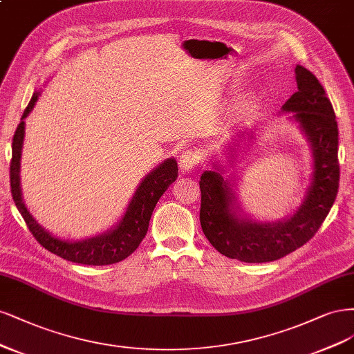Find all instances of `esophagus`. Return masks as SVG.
<instances>
[{"instance_id": "1", "label": "esophagus", "mask_w": 354, "mask_h": 354, "mask_svg": "<svg viewBox=\"0 0 354 354\" xmlns=\"http://www.w3.org/2000/svg\"><path fill=\"white\" fill-rule=\"evenodd\" d=\"M201 162V156L197 151H192V150H187L180 154L179 158V165L184 170H189L192 167L198 166Z\"/></svg>"}]
</instances>
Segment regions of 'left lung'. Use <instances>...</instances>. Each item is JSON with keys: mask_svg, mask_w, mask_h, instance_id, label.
Instances as JSON below:
<instances>
[{"mask_svg": "<svg viewBox=\"0 0 354 354\" xmlns=\"http://www.w3.org/2000/svg\"><path fill=\"white\" fill-rule=\"evenodd\" d=\"M299 91L283 104L294 111L313 148V182L301 207L292 218L278 223L239 221L231 213L232 191L218 172H204L200 179L201 230L209 243L230 259L245 263L278 260L315 236L335 201L339 184L338 124L333 104L316 76L295 67Z\"/></svg>", "mask_w": 354, "mask_h": 354, "instance_id": "obj_1", "label": "left lung"}]
</instances>
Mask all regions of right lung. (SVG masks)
<instances>
[{
	"instance_id": "obj_1",
	"label": "right lung",
	"mask_w": 354,
	"mask_h": 354,
	"mask_svg": "<svg viewBox=\"0 0 354 354\" xmlns=\"http://www.w3.org/2000/svg\"><path fill=\"white\" fill-rule=\"evenodd\" d=\"M38 95L39 93H33L28 107L24 111V116H21L19 127L13 135V144H11L13 151H11L10 162V188L16 207L19 209L20 214L24 216L30 234L35 236L37 241L44 248H47L53 254L73 261V263L91 266L118 263V261H122L123 259L131 256L141 244L148 231V223H150V218L158 198L163 196V192L167 189V187L178 178V165L174 158H169L163 165L153 170L150 175L145 176L138 189L135 191L123 219L113 231L79 243L63 241V239L55 238L47 231H44L42 227L33 221V218L26 210L24 201H21L20 192L19 170L21 144H24L25 135L24 119L29 115L33 106H35Z\"/></svg>"
}]
</instances>
